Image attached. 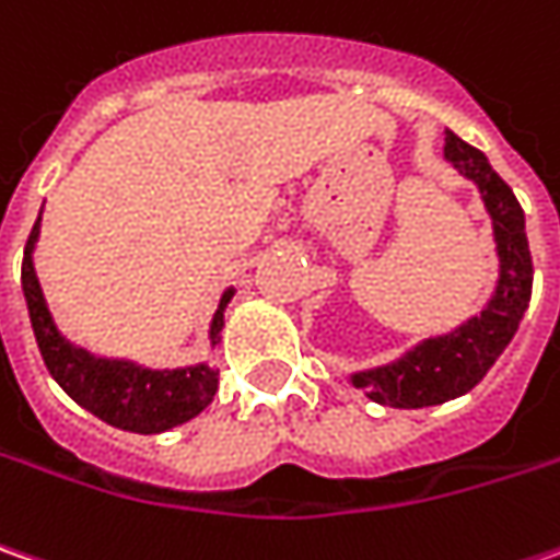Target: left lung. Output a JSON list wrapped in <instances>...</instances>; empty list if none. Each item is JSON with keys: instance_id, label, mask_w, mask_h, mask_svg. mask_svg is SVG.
I'll use <instances>...</instances> for the list:
<instances>
[{"instance_id": "8db88e82", "label": "left lung", "mask_w": 560, "mask_h": 560, "mask_svg": "<svg viewBox=\"0 0 560 560\" xmlns=\"http://www.w3.org/2000/svg\"><path fill=\"white\" fill-rule=\"evenodd\" d=\"M446 161L480 188V198L490 210L499 254V284L490 303L480 310V316L468 318L450 335L421 340L390 365L353 375V387L381 406L394 409L440 406L477 387L492 369V362L509 347L530 303V244L524 229V210L514 191L492 170L487 154L462 142L455 132H446Z\"/></svg>"}]
</instances>
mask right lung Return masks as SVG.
Here are the masks:
<instances>
[{"mask_svg": "<svg viewBox=\"0 0 560 560\" xmlns=\"http://www.w3.org/2000/svg\"><path fill=\"white\" fill-rule=\"evenodd\" d=\"M39 238V220L33 222L24 262H21V288L27 298L30 325L39 343L49 375L65 387V394L83 409L107 424L132 431V434H161L176 424L191 421L203 412L220 387V372L210 365H188L173 372H151L124 359H95L86 350L73 347L58 335L49 306L43 298L39 279L33 272V244ZM232 288L222 294L220 310L210 322V343H220L222 310L232 300Z\"/></svg>", "mask_w": 560, "mask_h": 560, "instance_id": "right-lung-1", "label": "right lung"}]
</instances>
